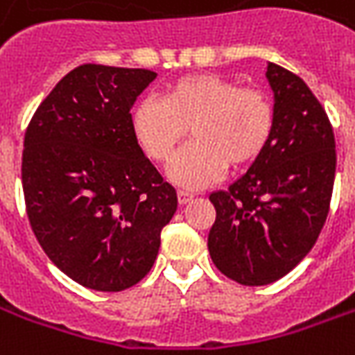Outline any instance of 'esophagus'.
Returning a JSON list of instances; mask_svg holds the SVG:
<instances>
[{"instance_id":"obj_1","label":"esophagus","mask_w":355,"mask_h":355,"mask_svg":"<svg viewBox=\"0 0 355 355\" xmlns=\"http://www.w3.org/2000/svg\"><path fill=\"white\" fill-rule=\"evenodd\" d=\"M192 198H193L192 192H188V190H178V201H180V203H188Z\"/></svg>"}]
</instances>
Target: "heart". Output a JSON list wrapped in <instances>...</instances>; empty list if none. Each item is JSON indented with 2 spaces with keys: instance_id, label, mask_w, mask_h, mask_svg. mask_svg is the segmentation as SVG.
<instances>
[{
  "instance_id": "b5f03b06",
  "label": "heart",
  "mask_w": 355,
  "mask_h": 355,
  "mask_svg": "<svg viewBox=\"0 0 355 355\" xmlns=\"http://www.w3.org/2000/svg\"><path fill=\"white\" fill-rule=\"evenodd\" d=\"M188 127L193 142L175 155L169 177L186 188H203L226 167L241 169L266 150L274 104L261 89L203 72L171 81L162 101L148 96L132 108V137L155 163L169 162Z\"/></svg>"
}]
</instances>
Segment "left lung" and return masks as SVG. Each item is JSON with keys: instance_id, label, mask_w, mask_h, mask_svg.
I'll use <instances>...</instances> for the list:
<instances>
[{"instance_id": "1", "label": "left lung", "mask_w": 355, "mask_h": 355, "mask_svg": "<svg viewBox=\"0 0 355 355\" xmlns=\"http://www.w3.org/2000/svg\"><path fill=\"white\" fill-rule=\"evenodd\" d=\"M274 135L245 175L209 196V254L226 277L268 285L310 253L327 220L336 150L333 125L297 73L268 62Z\"/></svg>"}]
</instances>
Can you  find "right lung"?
Here are the masks:
<instances>
[{
  "instance_id": "right-lung-1",
  "label": "right lung",
  "mask_w": 355,
  "mask_h": 355,
  "mask_svg": "<svg viewBox=\"0 0 355 355\" xmlns=\"http://www.w3.org/2000/svg\"><path fill=\"white\" fill-rule=\"evenodd\" d=\"M157 73L81 64L37 106L24 135L22 190L51 262L94 291L152 270L177 192L137 144L131 106Z\"/></svg>"
}]
</instances>
